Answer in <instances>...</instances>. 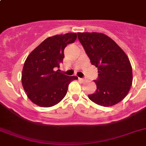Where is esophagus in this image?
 I'll return each mask as SVG.
<instances>
[{"mask_svg":"<svg viewBox=\"0 0 146 146\" xmlns=\"http://www.w3.org/2000/svg\"><path fill=\"white\" fill-rule=\"evenodd\" d=\"M78 80H79V81H85L84 78H78Z\"/></svg>","mask_w":146,"mask_h":146,"instance_id":"esophagus-1","label":"esophagus"}]
</instances>
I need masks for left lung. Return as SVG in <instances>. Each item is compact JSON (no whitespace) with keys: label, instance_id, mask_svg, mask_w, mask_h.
Instances as JSON below:
<instances>
[{"label":"left lung","instance_id":"obj_1","mask_svg":"<svg viewBox=\"0 0 146 146\" xmlns=\"http://www.w3.org/2000/svg\"><path fill=\"white\" fill-rule=\"evenodd\" d=\"M77 34L92 65L98 70V78L94 81L96 92L88 97L94 103L104 107L117 104L127 96L132 86V66L127 54L105 34Z\"/></svg>","mask_w":146,"mask_h":146}]
</instances>
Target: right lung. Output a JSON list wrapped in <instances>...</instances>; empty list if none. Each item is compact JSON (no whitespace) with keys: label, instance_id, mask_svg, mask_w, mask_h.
Listing matches in <instances>:
<instances>
[{"label":"right lung","instance_id":"1","mask_svg":"<svg viewBox=\"0 0 146 146\" xmlns=\"http://www.w3.org/2000/svg\"><path fill=\"white\" fill-rule=\"evenodd\" d=\"M77 35L69 33L48 37L29 54L25 62L22 83L28 98L40 107H52L66 95L68 85L77 76H68L60 70L64 49L76 40Z\"/></svg>","mask_w":146,"mask_h":146}]
</instances>
